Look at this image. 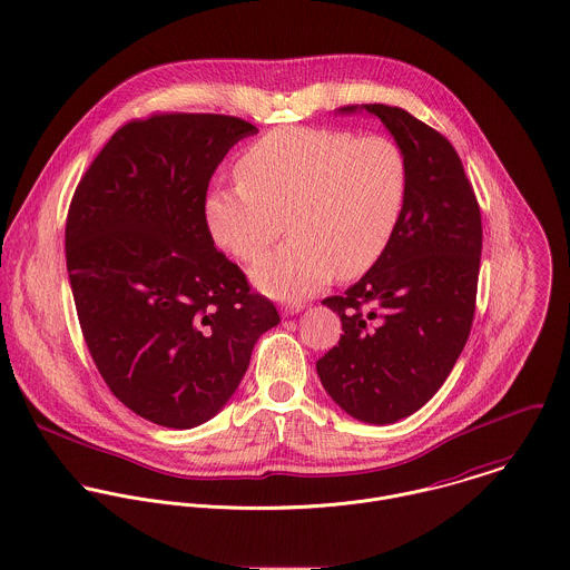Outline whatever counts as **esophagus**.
<instances>
[{
    "instance_id": "esophagus-1",
    "label": "esophagus",
    "mask_w": 570,
    "mask_h": 570,
    "mask_svg": "<svg viewBox=\"0 0 570 570\" xmlns=\"http://www.w3.org/2000/svg\"><path fill=\"white\" fill-rule=\"evenodd\" d=\"M301 312H303L301 303H292V305L283 307V316H294V314H301Z\"/></svg>"
}]
</instances>
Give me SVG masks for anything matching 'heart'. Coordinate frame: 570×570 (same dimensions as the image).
Returning a JSON list of instances; mask_svg holds the SVG:
<instances>
[{
	"mask_svg": "<svg viewBox=\"0 0 570 570\" xmlns=\"http://www.w3.org/2000/svg\"><path fill=\"white\" fill-rule=\"evenodd\" d=\"M239 184L215 186L204 199L213 242L242 261L276 298H303L340 272L351 278L377 263L393 242L407 195L404 151L386 136L328 127H276L247 145Z\"/></svg>",
	"mask_w": 570,
	"mask_h": 570,
	"instance_id": "b5f03b06",
	"label": "heart"
}]
</instances>
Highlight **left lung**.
Returning <instances> with one entry per match:
<instances>
[{"instance_id":"1","label":"left lung","mask_w":570,"mask_h":570,"mask_svg":"<svg viewBox=\"0 0 570 570\" xmlns=\"http://www.w3.org/2000/svg\"><path fill=\"white\" fill-rule=\"evenodd\" d=\"M382 120L407 164L406 206L393 242L344 296L325 298L342 321L337 346L316 362L328 397L364 423L410 416L454 368L476 309L481 208L454 147L389 105H348Z\"/></svg>"}]
</instances>
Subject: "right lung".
<instances>
[{
	"mask_svg": "<svg viewBox=\"0 0 570 570\" xmlns=\"http://www.w3.org/2000/svg\"><path fill=\"white\" fill-rule=\"evenodd\" d=\"M258 129L219 114L120 127L82 175L66 258L85 344L109 391L175 430L213 419L281 316L206 228L208 181Z\"/></svg>",
	"mask_w": 570,
	"mask_h": 570,
	"instance_id": "obj_1",
	"label": "right lung"
}]
</instances>
